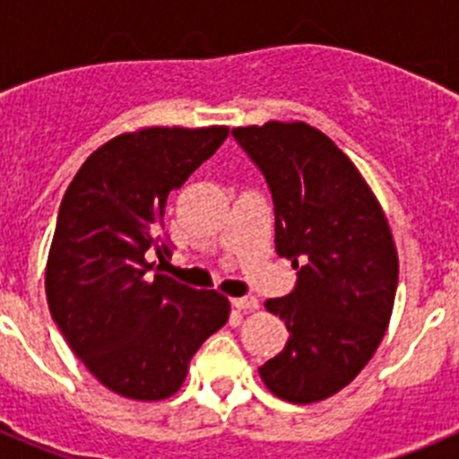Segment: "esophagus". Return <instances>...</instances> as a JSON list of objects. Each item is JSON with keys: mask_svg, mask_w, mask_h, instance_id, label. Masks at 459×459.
Here are the masks:
<instances>
[{"mask_svg": "<svg viewBox=\"0 0 459 459\" xmlns=\"http://www.w3.org/2000/svg\"><path fill=\"white\" fill-rule=\"evenodd\" d=\"M232 306L237 307V310L248 312V310H257L259 301L255 299V296H238V299H232Z\"/></svg>", "mask_w": 459, "mask_h": 459, "instance_id": "esophagus-1", "label": "esophagus"}]
</instances>
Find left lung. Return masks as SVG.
Wrapping results in <instances>:
<instances>
[{
    "instance_id": "left-lung-1",
    "label": "left lung",
    "mask_w": 459,
    "mask_h": 459,
    "mask_svg": "<svg viewBox=\"0 0 459 459\" xmlns=\"http://www.w3.org/2000/svg\"><path fill=\"white\" fill-rule=\"evenodd\" d=\"M232 135L266 179L275 253L296 269L294 290L264 303L290 340L259 375L287 403H317L347 386L384 338L397 290L391 230L354 163L317 128L269 121Z\"/></svg>"
}]
</instances>
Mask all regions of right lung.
I'll return each instance as SVG.
<instances>
[{
    "label": "right lung",
    "mask_w": 459,
    "mask_h": 459,
    "mask_svg": "<svg viewBox=\"0 0 459 459\" xmlns=\"http://www.w3.org/2000/svg\"><path fill=\"white\" fill-rule=\"evenodd\" d=\"M227 140L225 126L144 128L84 160L64 195L46 271L50 315L71 350L109 391L163 400L181 388L230 301L193 290L147 259L172 257L168 195Z\"/></svg>",
    "instance_id": "right-lung-1"
}]
</instances>
